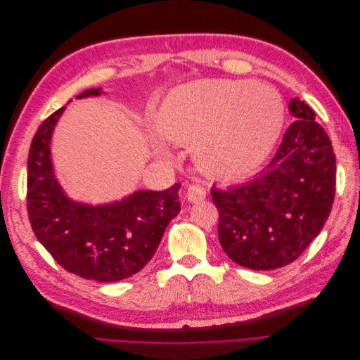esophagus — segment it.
<instances>
[{"label": "esophagus", "instance_id": "esophagus-1", "mask_svg": "<svg viewBox=\"0 0 360 360\" xmlns=\"http://www.w3.org/2000/svg\"><path fill=\"white\" fill-rule=\"evenodd\" d=\"M205 188H202L201 184H191V186H188L186 198L189 202H200L205 198Z\"/></svg>", "mask_w": 360, "mask_h": 360}]
</instances>
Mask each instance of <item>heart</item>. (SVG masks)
Segmentation results:
<instances>
[{"label":"heart","instance_id":"heart-1","mask_svg":"<svg viewBox=\"0 0 360 360\" xmlns=\"http://www.w3.org/2000/svg\"><path fill=\"white\" fill-rule=\"evenodd\" d=\"M284 106L264 82L201 79L172 89L153 115L156 132L192 147L197 165L217 179H243L264 165L279 138Z\"/></svg>","mask_w":360,"mask_h":360}]
</instances>
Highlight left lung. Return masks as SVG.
<instances>
[{
    "label": "left lung",
    "instance_id": "left-lung-1",
    "mask_svg": "<svg viewBox=\"0 0 360 360\" xmlns=\"http://www.w3.org/2000/svg\"><path fill=\"white\" fill-rule=\"evenodd\" d=\"M294 122L259 176L231 189H212L219 210L217 236L238 266L274 270L297 259L328 221L336 160L315 112L294 97Z\"/></svg>",
    "mask_w": 360,
    "mask_h": 360
}]
</instances>
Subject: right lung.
I'll return each instance as SVG.
<instances>
[{"mask_svg": "<svg viewBox=\"0 0 360 360\" xmlns=\"http://www.w3.org/2000/svg\"><path fill=\"white\" fill-rule=\"evenodd\" d=\"M105 91L90 89L78 96ZM66 106L51 114L32 138L28 155L27 207L37 240L70 274L117 282L138 274L180 212L176 183L167 191H135L118 201L85 204L64 192L53 171L51 139Z\"/></svg>", "mask_w": 360, "mask_h": 360, "instance_id": "right-lung-1", "label": "right lung"}]
</instances>
